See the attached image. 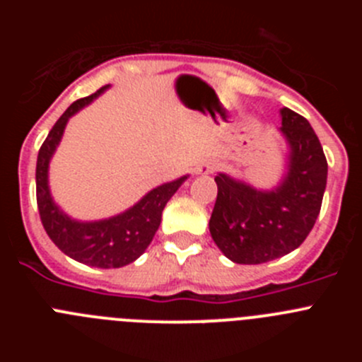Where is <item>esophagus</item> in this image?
Segmentation results:
<instances>
[{
	"label": "esophagus",
	"instance_id": "34e87169",
	"mask_svg": "<svg viewBox=\"0 0 362 362\" xmlns=\"http://www.w3.org/2000/svg\"><path fill=\"white\" fill-rule=\"evenodd\" d=\"M214 168H216V165H214L212 161H203V163H201V165L196 168V174H201V175L212 174Z\"/></svg>",
	"mask_w": 362,
	"mask_h": 362
}]
</instances>
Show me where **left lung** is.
Returning a JSON list of instances; mask_svg holds the SVG:
<instances>
[{"mask_svg":"<svg viewBox=\"0 0 362 362\" xmlns=\"http://www.w3.org/2000/svg\"><path fill=\"white\" fill-rule=\"evenodd\" d=\"M281 134L288 143V165L281 183L257 190L217 174V199L210 233L223 254L239 264H261L296 250L321 210L328 163L308 121L281 108Z\"/></svg>","mask_w":362,"mask_h":362,"instance_id":"left-lung-1","label":"left lung"}]
</instances>
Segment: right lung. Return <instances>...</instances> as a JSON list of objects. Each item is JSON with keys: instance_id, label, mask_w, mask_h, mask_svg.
Segmentation results:
<instances>
[{"instance_id": "add662e5", "label": "right lung", "mask_w": 362, "mask_h": 362, "mask_svg": "<svg viewBox=\"0 0 362 362\" xmlns=\"http://www.w3.org/2000/svg\"><path fill=\"white\" fill-rule=\"evenodd\" d=\"M108 88L103 86L88 98L74 101L56 121L37 153L36 197L41 223L54 245L79 263L98 268H121L134 263L148 248L161 223L165 204L188 175L150 190L134 206L101 221H76L66 216L50 196L49 165L62 141L65 127L76 112L92 103Z\"/></svg>"}]
</instances>
